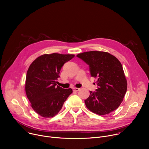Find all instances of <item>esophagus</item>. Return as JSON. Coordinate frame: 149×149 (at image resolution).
Listing matches in <instances>:
<instances>
[{"label": "esophagus", "instance_id": "obj_1", "mask_svg": "<svg viewBox=\"0 0 149 149\" xmlns=\"http://www.w3.org/2000/svg\"><path fill=\"white\" fill-rule=\"evenodd\" d=\"M79 90H80V88H75V87L73 88V90L75 91H78Z\"/></svg>", "mask_w": 149, "mask_h": 149}]
</instances>
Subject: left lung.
<instances>
[{"instance_id":"1","label":"left lung","mask_w":149,"mask_h":149,"mask_svg":"<svg viewBox=\"0 0 149 149\" xmlns=\"http://www.w3.org/2000/svg\"><path fill=\"white\" fill-rule=\"evenodd\" d=\"M77 56L89 65L91 77L97 79V89L90 91L85 100L91 111L105 115L116 110L125 94L127 83L121 63L114 56L105 52L92 51Z\"/></svg>"}]
</instances>
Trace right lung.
I'll list each match as a JSON object with an SVG mask.
<instances>
[{"label":"right lung","mask_w":149,"mask_h":149,"mask_svg":"<svg viewBox=\"0 0 149 149\" xmlns=\"http://www.w3.org/2000/svg\"><path fill=\"white\" fill-rule=\"evenodd\" d=\"M74 55L54 53L37 58L26 74L25 91L33 110L40 116L50 118L56 115L72 93L71 88L56 86L63 64Z\"/></svg>","instance_id":"1"}]
</instances>
